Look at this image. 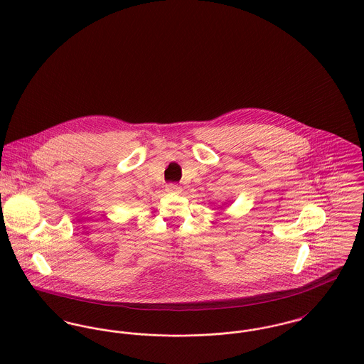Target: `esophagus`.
Listing matches in <instances>:
<instances>
[{"label": "esophagus", "instance_id": "obj_1", "mask_svg": "<svg viewBox=\"0 0 364 364\" xmlns=\"http://www.w3.org/2000/svg\"><path fill=\"white\" fill-rule=\"evenodd\" d=\"M166 191L168 194H180L181 193V187L177 184H167L166 186Z\"/></svg>", "mask_w": 364, "mask_h": 364}]
</instances>
